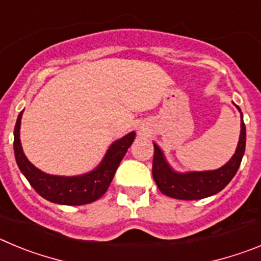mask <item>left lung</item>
I'll return each instance as SVG.
<instances>
[{
  "instance_id": "8db88e82",
  "label": "left lung",
  "mask_w": 261,
  "mask_h": 261,
  "mask_svg": "<svg viewBox=\"0 0 261 261\" xmlns=\"http://www.w3.org/2000/svg\"><path fill=\"white\" fill-rule=\"evenodd\" d=\"M239 110V107L237 106ZM241 112V110H239ZM241 136L238 146L229 162L211 171L176 172L166 161L163 151L154 144L153 177L163 195L179 200H200L222 191L238 171L246 149V125L241 112Z\"/></svg>"
}]
</instances>
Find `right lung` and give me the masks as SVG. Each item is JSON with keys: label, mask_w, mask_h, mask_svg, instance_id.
I'll use <instances>...</instances> for the list:
<instances>
[{"label": "right lung", "mask_w": 261, "mask_h": 261, "mask_svg": "<svg viewBox=\"0 0 261 261\" xmlns=\"http://www.w3.org/2000/svg\"><path fill=\"white\" fill-rule=\"evenodd\" d=\"M23 111L18 115L14 128V154L15 161L32 188L45 200L61 205H85L100 199L108 190L115 172L126 150L136 137L135 132L128 133L111 145L105 158L93 171L78 176H57L40 171L30 162L20 145L19 129Z\"/></svg>", "instance_id": "obj_1"}]
</instances>
